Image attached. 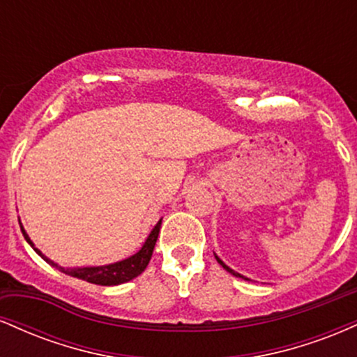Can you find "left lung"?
<instances>
[{"label":"left lung","instance_id":"left-lung-1","mask_svg":"<svg viewBox=\"0 0 357 357\" xmlns=\"http://www.w3.org/2000/svg\"><path fill=\"white\" fill-rule=\"evenodd\" d=\"M215 258H216V261H218V264L221 265V267H223L225 270H227V272H230V273H231V275H235V277H240V278H243V280H248V278H247V277H243V275H241V273H238V272H235V270H233V268H230V267H228V265H225V264H223V260H221V258H220L218 255H216V253H215Z\"/></svg>","mask_w":357,"mask_h":357}]
</instances>
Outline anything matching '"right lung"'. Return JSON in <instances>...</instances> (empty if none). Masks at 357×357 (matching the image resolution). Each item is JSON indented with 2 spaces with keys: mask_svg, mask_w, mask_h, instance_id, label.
Returning a JSON list of instances; mask_svg holds the SVG:
<instances>
[{
  "mask_svg": "<svg viewBox=\"0 0 357 357\" xmlns=\"http://www.w3.org/2000/svg\"><path fill=\"white\" fill-rule=\"evenodd\" d=\"M161 223H162V218L155 223L153 231L149 233V236H147L144 245H142L139 252L124 258V260L116 261V264L100 265V267H61V265L56 264V261H53L48 257H45L38 248H35L33 241L30 240L28 233L24 231L22 221H20V227H22L24 240L33 247L35 252L38 253L47 264H50L52 267H55L56 270H60V272H63L65 275L80 278V280L90 282V284H96V285H121V284H126V282L132 280V278H136L137 275H141V273L146 270L151 257H153L154 245L155 241H158L159 230H161Z\"/></svg>",
  "mask_w": 357,
  "mask_h": 357,
  "instance_id": "obj_1",
  "label": "right lung"
}]
</instances>
